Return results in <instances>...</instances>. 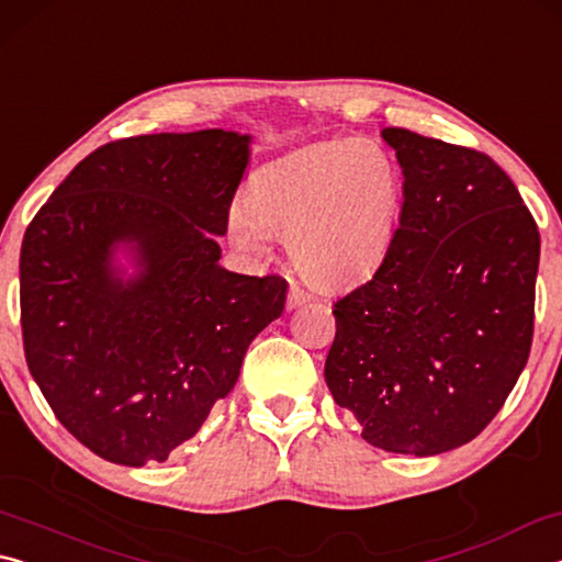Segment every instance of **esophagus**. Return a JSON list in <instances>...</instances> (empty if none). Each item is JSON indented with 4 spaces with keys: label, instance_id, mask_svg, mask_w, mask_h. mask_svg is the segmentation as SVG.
<instances>
[{
    "label": "esophagus",
    "instance_id": "1",
    "mask_svg": "<svg viewBox=\"0 0 562 562\" xmlns=\"http://www.w3.org/2000/svg\"><path fill=\"white\" fill-rule=\"evenodd\" d=\"M310 300H312V294H310L307 290H302L297 282H292V284H290V292H288V307H290V310L300 307V304L310 302Z\"/></svg>",
    "mask_w": 562,
    "mask_h": 562
}]
</instances>
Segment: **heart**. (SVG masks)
Wrapping results in <instances>:
<instances>
[{"label":"heart","mask_w":562,"mask_h":562,"mask_svg":"<svg viewBox=\"0 0 562 562\" xmlns=\"http://www.w3.org/2000/svg\"><path fill=\"white\" fill-rule=\"evenodd\" d=\"M404 211L396 160L372 140L339 138L297 150L247 180L245 201L227 215L233 243L268 252L288 240L312 284L349 288L372 278L392 250Z\"/></svg>","instance_id":"b5f03b06"}]
</instances>
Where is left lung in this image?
Listing matches in <instances>:
<instances>
[{
    "label": "left lung",
    "mask_w": 562,
    "mask_h": 562,
    "mask_svg": "<svg viewBox=\"0 0 562 562\" xmlns=\"http://www.w3.org/2000/svg\"><path fill=\"white\" fill-rule=\"evenodd\" d=\"M382 136L404 173L402 223L374 278L335 302L325 379L361 439L436 456L486 429L526 367L540 235L491 156Z\"/></svg>",
    "instance_id": "left-lung-1"
}]
</instances>
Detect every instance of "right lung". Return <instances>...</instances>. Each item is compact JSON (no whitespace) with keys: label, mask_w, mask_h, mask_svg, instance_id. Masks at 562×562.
Instances as JSON below:
<instances>
[{"label":"right lung","mask_w":562,"mask_h":562,"mask_svg":"<svg viewBox=\"0 0 562 562\" xmlns=\"http://www.w3.org/2000/svg\"><path fill=\"white\" fill-rule=\"evenodd\" d=\"M250 136L207 128L111 140L54 190L24 233L26 367L74 439L121 465L166 461L240 376L288 297L280 274L217 265ZM126 241L142 272L121 281Z\"/></svg>","instance_id":"add662e5"}]
</instances>
